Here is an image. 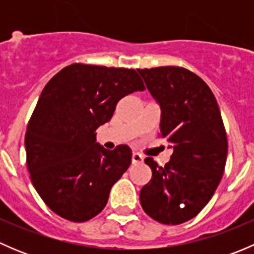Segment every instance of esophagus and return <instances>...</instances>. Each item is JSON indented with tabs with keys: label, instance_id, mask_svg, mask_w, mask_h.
<instances>
[{
	"label": "esophagus",
	"instance_id": "esophagus-1",
	"mask_svg": "<svg viewBox=\"0 0 254 254\" xmlns=\"http://www.w3.org/2000/svg\"><path fill=\"white\" fill-rule=\"evenodd\" d=\"M131 161H132V163H134V165L141 163L143 161L142 155H140L139 152H134V153H132V156H131Z\"/></svg>",
	"mask_w": 254,
	"mask_h": 254
}]
</instances>
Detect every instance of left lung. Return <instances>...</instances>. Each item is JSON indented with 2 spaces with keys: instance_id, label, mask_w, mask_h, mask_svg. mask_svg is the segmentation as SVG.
Returning a JSON list of instances; mask_svg holds the SVG:
<instances>
[{
  "instance_id": "left-lung-1",
  "label": "left lung",
  "mask_w": 254,
  "mask_h": 254,
  "mask_svg": "<svg viewBox=\"0 0 254 254\" xmlns=\"http://www.w3.org/2000/svg\"><path fill=\"white\" fill-rule=\"evenodd\" d=\"M137 71L161 107L158 135L173 148L163 167L145 158L152 177L140 190V203L161 224H183L209 203L224 175L227 136L221 113L209 86L187 68Z\"/></svg>"
}]
</instances>
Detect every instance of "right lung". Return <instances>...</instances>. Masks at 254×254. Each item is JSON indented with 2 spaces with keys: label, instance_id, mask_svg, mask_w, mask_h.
I'll return each instance as SVG.
<instances>
[{
  "label": "right lung",
  "instance_id": "obj_1",
  "mask_svg": "<svg viewBox=\"0 0 254 254\" xmlns=\"http://www.w3.org/2000/svg\"><path fill=\"white\" fill-rule=\"evenodd\" d=\"M135 91L145 86L132 68L86 64L66 66L44 87L25 131L27 167L35 190L59 216L84 222L107 205L131 150H107L94 131Z\"/></svg>",
  "mask_w": 254,
  "mask_h": 254
}]
</instances>
